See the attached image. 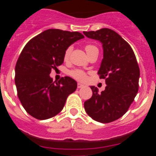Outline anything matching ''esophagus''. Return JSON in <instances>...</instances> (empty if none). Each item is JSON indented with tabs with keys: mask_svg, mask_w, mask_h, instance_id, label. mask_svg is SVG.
<instances>
[{
	"mask_svg": "<svg viewBox=\"0 0 156 156\" xmlns=\"http://www.w3.org/2000/svg\"><path fill=\"white\" fill-rule=\"evenodd\" d=\"M83 84H81V83H77V87L78 88H82V87H83Z\"/></svg>",
	"mask_w": 156,
	"mask_h": 156,
	"instance_id": "esophagus-1",
	"label": "esophagus"
}]
</instances>
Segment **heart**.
<instances>
[{
  "instance_id": "obj_1",
  "label": "heart",
  "mask_w": 156,
  "mask_h": 156,
  "mask_svg": "<svg viewBox=\"0 0 156 156\" xmlns=\"http://www.w3.org/2000/svg\"><path fill=\"white\" fill-rule=\"evenodd\" d=\"M94 48H96V47L91 44H87L85 46V51H86L87 53V52L91 51L92 49H94ZM71 51H72V48L71 47H69V48L66 50V51H65L64 59L66 60H66H68L69 58ZM69 74L73 78H74L75 80L79 81H85L87 80V76L86 73H85L83 70L78 69L71 70V71H69Z\"/></svg>"
}]
</instances>
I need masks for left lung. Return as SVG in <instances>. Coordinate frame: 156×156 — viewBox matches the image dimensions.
Returning a JSON list of instances; mask_svg holds the SVG:
<instances>
[{"label":"left lung","mask_w":156,"mask_h":156,"mask_svg":"<svg viewBox=\"0 0 156 156\" xmlns=\"http://www.w3.org/2000/svg\"><path fill=\"white\" fill-rule=\"evenodd\" d=\"M83 34L102 44L104 57L98 74L107 84L101 93L90 87L93 94L84 102L85 111L98 122H113L127 112L138 91L140 69L136 56L130 45L114 30L103 28Z\"/></svg>","instance_id":"left-lung-1"}]
</instances>
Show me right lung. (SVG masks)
<instances>
[{"label": "right lung", "mask_w": 156, "mask_h": 156, "mask_svg": "<svg viewBox=\"0 0 156 156\" xmlns=\"http://www.w3.org/2000/svg\"><path fill=\"white\" fill-rule=\"evenodd\" d=\"M83 37L79 32L49 29L24 47L16 65L15 83L18 97L30 115L43 120L62 110L77 83L69 76L55 83L49 74L62 64L66 49Z\"/></svg>", "instance_id": "obj_1"}]
</instances>
